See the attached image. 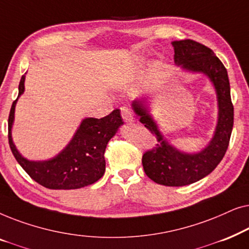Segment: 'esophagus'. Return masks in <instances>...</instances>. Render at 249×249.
Instances as JSON below:
<instances>
[{"label":"esophagus","mask_w":249,"mask_h":249,"mask_svg":"<svg viewBox=\"0 0 249 249\" xmlns=\"http://www.w3.org/2000/svg\"><path fill=\"white\" fill-rule=\"evenodd\" d=\"M121 115H122V119H124L125 122H128V124H131V122L135 121L134 115H132V112L128 107H121Z\"/></svg>","instance_id":"obj_1"}]
</instances>
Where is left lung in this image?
<instances>
[{
  "mask_svg": "<svg viewBox=\"0 0 249 249\" xmlns=\"http://www.w3.org/2000/svg\"><path fill=\"white\" fill-rule=\"evenodd\" d=\"M175 63L189 72L203 73L215 88L217 100V124L214 135L205 148L197 153H185L170 144L160 130L146 98L132 101V110L139 121L156 136L158 144L142 155L146 176L163 186L179 187L194 183L210 175L226 154L233 127V105L227 69L214 52L192 39L175 40Z\"/></svg>",
  "mask_w": 249,
  "mask_h": 249,
  "instance_id": "8db88e82",
  "label": "left lung"
}]
</instances>
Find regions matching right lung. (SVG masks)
Returning <instances> with one entry per match:
<instances>
[{
  "mask_svg": "<svg viewBox=\"0 0 249 249\" xmlns=\"http://www.w3.org/2000/svg\"><path fill=\"white\" fill-rule=\"evenodd\" d=\"M25 78L23 74L20 79L18 97L9 114V144L17 161L30 178L49 189H78L96 182L105 172L104 152L107 142L124 124L120 110L101 119H84L59 154L46 161H30L17 149L11 134L17 101L25 91Z\"/></svg>",
  "mask_w": 249,
  "mask_h": 249,
  "instance_id": "1",
  "label": "right lung"
}]
</instances>
